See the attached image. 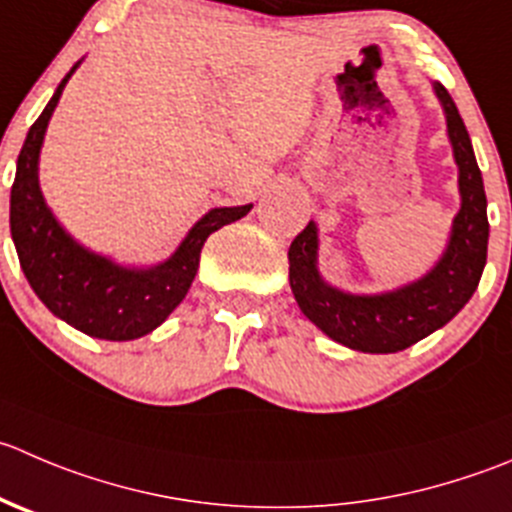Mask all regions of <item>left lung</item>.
<instances>
[{
    "label": "left lung",
    "mask_w": 512,
    "mask_h": 512,
    "mask_svg": "<svg viewBox=\"0 0 512 512\" xmlns=\"http://www.w3.org/2000/svg\"><path fill=\"white\" fill-rule=\"evenodd\" d=\"M448 117L460 170V205L450 242L423 280L385 295H347L317 275V227L307 225L287 250L290 287L300 310L340 345L360 352H398L453 320L473 297L488 257V200L463 117L443 84H435Z\"/></svg>",
    "instance_id": "left-lung-1"
}]
</instances>
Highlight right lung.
Returning <instances> with one entry per match:
<instances>
[{"label": "right lung", "mask_w": 512, "mask_h": 512, "mask_svg": "<svg viewBox=\"0 0 512 512\" xmlns=\"http://www.w3.org/2000/svg\"><path fill=\"white\" fill-rule=\"evenodd\" d=\"M77 64L59 82L44 112L29 127L17 160L9 227L24 277L54 315L89 337L114 342L135 340L160 327L185 300L200 267V252L207 237L245 217L252 205L210 210L192 227L175 255L150 270H127L77 245L44 205L37 180L39 150L49 117Z\"/></svg>", "instance_id": "obj_1"}]
</instances>
